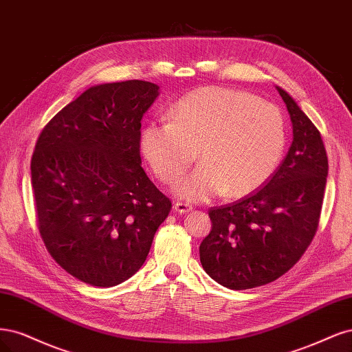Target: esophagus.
I'll list each match as a JSON object with an SVG mask.
<instances>
[{"instance_id": "obj_1", "label": "esophagus", "mask_w": 352, "mask_h": 352, "mask_svg": "<svg viewBox=\"0 0 352 352\" xmlns=\"http://www.w3.org/2000/svg\"><path fill=\"white\" fill-rule=\"evenodd\" d=\"M174 210H175L177 213L184 214V213H187V212L191 210V206L187 205V203H183V201H175V203H174Z\"/></svg>"}]
</instances>
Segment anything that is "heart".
<instances>
[{
    "label": "heart",
    "instance_id": "b5f03b06",
    "mask_svg": "<svg viewBox=\"0 0 352 352\" xmlns=\"http://www.w3.org/2000/svg\"><path fill=\"white\" fill-rule=\"evenodd\" d=\"M285 143V120L275 105L226 87L184 96L173 108L171 122H152L140 135L144 157L165 184L183 175L199 151L201 164L174 188L192 201L254 191L275 171Z\"/></svg>",
    "mask_w": 352,
    "mask_h": 352
}]
</instances>
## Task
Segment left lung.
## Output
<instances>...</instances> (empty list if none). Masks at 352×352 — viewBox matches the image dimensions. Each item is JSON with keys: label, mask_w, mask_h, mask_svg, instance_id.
Masks as SVG:
<instances>
[{"label": "left lung", "mask_w": 352, "mask_h": 352, "mask_svg": "<svg viewBox=\"0 0 352 352\" xmlns=\"http://www.w3.org/2000/svg\"><path fill=\"white\" fill-rule=\"evenodd\" d=\"M276 89L292 122L285 160L253 195L212 208V231L200 244L203 269L230 289L266 285L287 274L319 226L329 169L322 135L297 102Z\"/></svg>", "instance_id": "left-lung-1"}]
</instances>
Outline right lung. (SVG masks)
Listing matches in <instances>:
<instances>
[{
    "instance_id": "right-lung-1",
    "label": "right lung",
    "mask_w": 352,
    "mask_h": 352,
    "mask_svg": "<svg viewBox=\"0 0 352 352\" xmlns=\"http://www.w3.org/2000/svg\"><path fill=\"white\" fill-rule=\"evenodd\" d=\"M160 86L89 87L42 130L30 171L45 247L65 272L116 287L138 272L173 205L142 168L140 127Z\"/></svg>"
}]
</instances>
